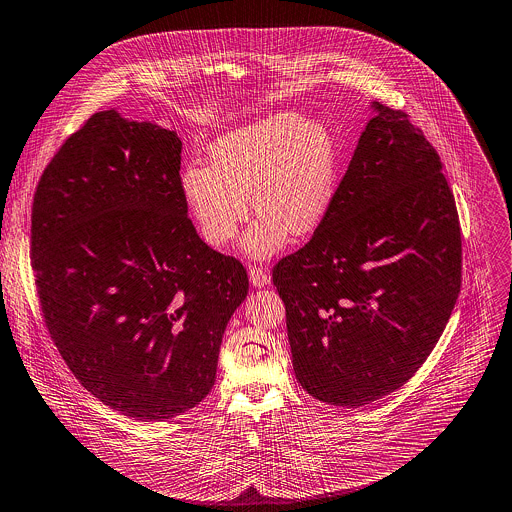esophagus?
<instances>
[{
    "label": "esophagus",
    "instance_id": "1",
    "mask_svg": "<svg viewBox=\"0 0 512 512\" xmlns=\"http://www.w3.org/2000/svg\"><path fill=\"white\" fill-rule=\"evenodd\" d=\"M249 281H251L253 287L261 289V287H265L269 283V275L261 267H249Z\"/></svg>",
    "mask_w": 512,
    "mask_h": 512
}]
</instances>
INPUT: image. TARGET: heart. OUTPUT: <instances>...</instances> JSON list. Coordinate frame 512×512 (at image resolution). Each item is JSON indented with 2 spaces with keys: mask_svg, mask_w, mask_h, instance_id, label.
<instances>
[{
  "mask_svg": "<svg viewBox=\"0 0 512 512\" xmlns=\"http://www.w3.org/2000/svg\"><path fill=\"white\" fill-rule=\"evenodd\" d=\"M209 163L181 169L179 187L203 241L229 245L251 213L241 249L251 259L279 253L289 235H313L329 217L339 185L331 133L299 113L281 111L217 137Z\"/></svg>",
  "mask_w": 512,
  "mask_h": 512,
  "instance_id": "heart-1",
  "label": "heart"
}]
</instances>
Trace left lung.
I'll return each instance as SVG.
<instances>
[{
    "mask_svg": "<svg viewBox=\"0 0 512 512\" xmlns=\"http://www.w3.org/2000/svg\"><path fill=\"white\" fill-rule=\"evenodd\" d=\"M371 109L329 217L273 269L297 381L347 409L419 371L461 293V225L441 157L403 111Z\"/></svg>",
    "mask_w": 512,
    "mask_h": 512,
    "instance_id": "1",
    "label": "left lung"
}]
</instances>
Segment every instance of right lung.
Instances as JSON below:
<instances>
[{
    "label": "right lung",
    "instance_id": "add662e5",
    "mask_svg": "<svg viewBox=\"0 0 512 512\" xmlns=\"http://www.w3.org/2000/svg\"><path fill=\"white\" fill-rule=\"evenodd\" d=\"M181 139L99 111L45 167L31 265L49 335L75 379L135 421H165L215 385L249 279L187 217Z\"/></svg>",
    "mask_w": 512,
    "mask_h": 512
}]
</instances>
